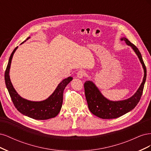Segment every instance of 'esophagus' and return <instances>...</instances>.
Returning a JSON list of instances; mask_svg holds the SVG:
<instances>
[{
    "instance_id": "obj_1",
    "label": "esophagus",
    "mask_w": 151,
    "mask_h": 151,
    "mask_svg": "<svg viewBox=\"0 0 151 151\" xmlns=\"http://www.w3.org/2000/svg\"><path fill=\"white\" fill-rule=\"evenodd\" d=\"M86 74V72L84 70H80L78 72H77V77H79V78H83V77H84Z\"/></svg>"
}]
</instances>
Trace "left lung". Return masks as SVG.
<instances>
[{"mask_svg": "<svg viewBox=\"0 0 151 151\" xmlns=\"http://www.w3.org/2000/svg\"><path fill=\"white\" fill-rule=\"evenodd\" d=\"M122 40L125 41L128 45L132 47L138 55L144 70V79L140 88L133 96L120 101H111L108 100L101 94L99 89L92 82L86 81L84 85V92L89 110L93 115L103 119H112L118 118L129 112L138 104L143 93L147 70L141 53L135 45L132 43L129 40L123 38Z\"/></svg>", "mask_w": 151, "mask_h": 151, "instance_id": "1", "label": "left lung"}]
</instances>
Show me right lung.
I'll return each mask as SVG.
<instances>
[{
    "instance_id": "obj_1",
    "label": "right lung",
    "mask_w": 151,
    "mask_h": 151,
    "mask_svg": "<svg viewBox=\"0 0 151 151\" xmlns=\"http://www.w3.org/2000/svg\"><path fill=\"white\" fill-rule=\"evenodd\" d=\"M29 38V37L26 40ZM17 48V47L13 50L11 55L4 75L7 89L14 105L21 113L35 120H47L55 117L62 108L63 91L66 86L72 80V77H68L63 79L58 84L54 93L47 99L43 101H30L22 98L14 89L9 74L12 56Z\"/></svg>"
}]
</instances>
